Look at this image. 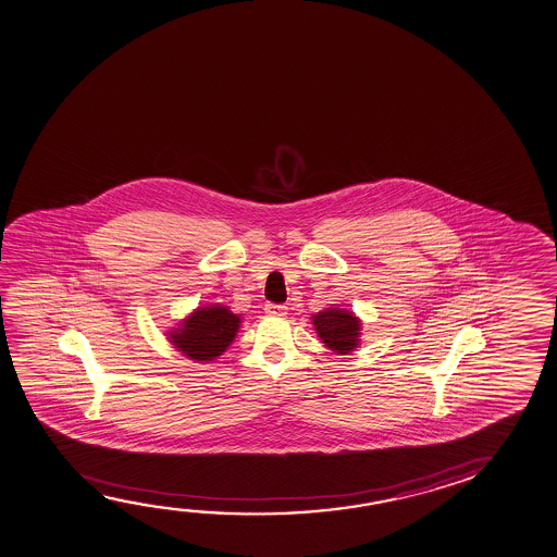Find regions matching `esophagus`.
<instances>
[{
	"instance_id": "esophagus-1",
	"label": "esophagus",
	"mask_w": 557,
	"mask_h": 557,
	"mask_svg": "<svg viewBox=\"0 0 557 557\" xmlns=\"http://www.w3.org/2000/svg\"><path fill=\"white\" fill-rule=\"evenodd\" d=\"M264 310L265 314H270V317H285L287 314V307L285 305H274V302H268Z\"/></svg>"
}]
</instances>
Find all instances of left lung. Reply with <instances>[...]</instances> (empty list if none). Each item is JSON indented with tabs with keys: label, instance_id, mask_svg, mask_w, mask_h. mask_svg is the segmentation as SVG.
Masks as SVG:
<instances>
[{
	"label": "left lung",
	"instance_id": "obj_1",
	"mask_svg": "<svg viewBox=\"0 0 557 557\" xmlns=\"http://www.w3.org/2000/svg\"><path fill=\"white\" fill-rule=\"evenodd\" d=\"M320 339L337 355H347L359 345L360 322L351 312L327 309L312 318Z\"/></svg>",
	"mask_w": 557,
	"mask_h": 557
}]
</instances>
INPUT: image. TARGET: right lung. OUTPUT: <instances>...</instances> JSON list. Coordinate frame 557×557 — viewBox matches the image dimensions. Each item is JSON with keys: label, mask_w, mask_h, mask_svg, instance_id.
Returning <instances> with one entry per match:
<instances>
[{"label": "right lung", "mask_w": 557, "mask_h": 557, "mask_svg": "<svg viewBox=\"0 0 557 557\" xmlns=\"http://www.w3.org/2000/svg\"><path fill=\"white\" fill-rule=\"evenodd\" d=\"M239 322V317L225 307H206L193 312L170 339L188 359L214 360L230 347Z\"/></svg>", "instance_id": "right-lung-1"}]
</instances>
